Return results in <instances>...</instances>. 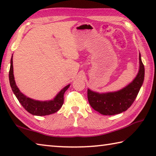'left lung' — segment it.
<instances>
[{
    "instance_id": "8db88e82",
    "label": "left lung",
    "mask_w": 156,
    "mask_h": 156,
    "mask_svg": "<svg viewBox=\"0 0 156 156\" xmlns=\"http://www.w3.org/2000/svg\"><path fill=\"white\" fill-rule=\"evenodd\" d=\"M140 69L132 83L121 90L107 94H98L87 90L89 102L91 107L102 115H113L125 112L133 104L140 89L144 78V67L139 56Z\"/></svg>"
}]
</instances>
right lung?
<instances>
[{"mask_svg": "<svg viewBox=\"0 0 156 156\" xmlns=\"http://www.w3.org/2000/svg\"><path fill=\"white\" fill-rule=\"evenodd\" d=\"M13 73H14L13 72V60L12 58L9 73L10 86L18 101L29 113L35 115H47L57 112L61 108L64 102V94L69 87L70 84H68L63 88L53 100L44 102L38 101V100H34L27 98L21 93L16 84Z\"/></svg>", "mask_w": 156, "mask_h": 156, "instance_id": "obj_1", "label": "right lung"}]
</instances>
